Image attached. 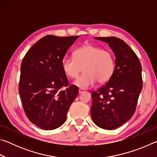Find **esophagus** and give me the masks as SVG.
I'll return each mask as SVG.
<instances>
[{"label":"esophagus","instance_id":"obj_1","mask_svg":"<svg viewBox=\"0 0 157 157\" xmlns=\"http://www.w3.org/2000/svg\"><path fill=\"white\" fill-rule=\"evenodd\" d=\"M78 92H79V94H82V93L84 92V90H83V89H79V91H78Z\"/></svg>","mask_w":157,"mask_h":157}]
</instances>
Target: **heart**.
Segmentation results:
<instances>
[{"instance_id":"b5f03b06","label":"heart","mask_w":157,"mask_h":157,"mask_svg":"<svg viewBox=\"0 0 157 157\" xmlns=\"http://www.w3.org/2000/svg\"><path fill=\"white\" fill-rule=\"evenodd\" d=\"M73 59L64 58L62 69L66 76L76 78L83 70L84 73L73 82L74 86L87 89L96 82L104 84L109 80L115 69L113 53L100 47L86 44L75 49Z\"/></svg>"}]
</instances>
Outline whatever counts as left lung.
<instances>
[{
  "label": "left lung",
  "instance_id": "8db88e82",
  "mask_svg": "<svg viewBox=\"0 0 157 157\" xmlns=\"http://www.w3.org/2000/svg\"><path fill=\"white\" fill-rule=\"evenodd\" d=\"M95 39L109 44L115 55L116 66L107 83L91 93V115L97 126L111 130L125 123L135 112L143 87L142 68L136 53L122 39Z\"/></svg>",
  "mask_w": 157,
  "mask_h": 157
}]
</instances>
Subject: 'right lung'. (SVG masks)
<instances>
[{
  "label": "right lung",
  "instance_id": "obj_1",
  "mask_svg": "<svg viewBox=\"0 0 157 157\" xmlns=\"http://www.w3.org/2000/svg\"><path fill=\"white\" fill-rule=\"evenodd\" d=\"M78 37L45 36L28 50L21 63V100L29 120L39 128L52 130L62 125L78 96V87L69 86L62 61Z\"/></svg>",
  "mask_w": 157,
  "mask_h": 157
}]
</instances>
